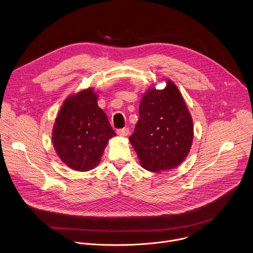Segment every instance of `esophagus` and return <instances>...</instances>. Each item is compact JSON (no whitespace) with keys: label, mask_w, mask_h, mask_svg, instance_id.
<instances>
[{"label":"esophagus","mask_w":253,"mask_h":253,"mask_svg":"<svg viewBox=\"0 0 253 253\" xmlns=\"http://www.w3.org/2000/svg\"><path fill=\"white\" fill-rule=\"evenodd\" d=\"M117 134H118L120 137H126V136H128V134H129V129H128V128L119 129V130H117Z\"/></svg>","instance_id":"esophagus-1"}]
</instances>
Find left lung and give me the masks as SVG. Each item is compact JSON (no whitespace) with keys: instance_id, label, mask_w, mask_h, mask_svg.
Wrapping results in <instances>:
<instances>
[{"instance_id":"1","label":"left lung","mask_w":253,"mask_h":253,"mask_svg":"<svg viewBox=\"0 0 253 253\" xmlns=\"http://www.w3.org/2000/svg\"><path fill=\"white\" fill-rule=\"evenodd\" d=\"M193 121L177 86L166 81L163 90L149 88L139 105V120L129 141L141 166L161 172L181 164L193 141Z\"/></svg>"}]
</instances>
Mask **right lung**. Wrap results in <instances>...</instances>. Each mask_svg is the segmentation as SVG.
Here are the masks:
<instances>
[{"instance_id": "1", "label": "right lung", "mask_w": 253, "mask_h": 253, "mask_svg": "<svg viewBox=\"0 0 253 253\" xmlns=\"http://www.w3.org/2000/svg\"><path fill=\"white\" fill-rule=\"evenodd\" d=\"M97 100L93 88L70 95L54 123L52 141L55 151L62 162L76 171L95 168L108 140L116 135Z\"/></svg>"}]
</instances>
